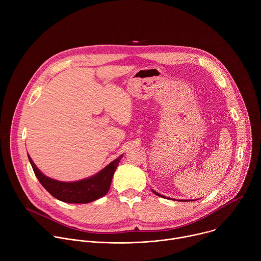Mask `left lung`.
<instances>
[{
  "label": "left lung",
  "mask_w": 261,
  "mask_h": 261,
  "mask_svg": "<svg viewBox=\"0 0 261 261\" xmlns=\"http://www.w3.org/2000/svg\"><path fill=\"white\" fill-rule=\"evenodd\" d=\"M153 192H154L156 195H158V196H160V197H163V198H164V196H162L161 194H159V193H157V192H155V191H153ZM184 201H187V200H184Z\"/></svg>",
  "instance_id": "left-lung-1"
}]
</instances>
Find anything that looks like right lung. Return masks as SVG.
Returning <instances> with one entry per match:
<instances>
[{
  "label": "right lung",
  "instance_id": "obj_1",
  "mask_svg": "<svg viewBox=\"0 0 261 261\" xmlns=\"http://www.w3.org/2000/svg\"><path fill=\"white\" fill-rule=\"evenodd\" d=\"M122 157L120 156L109 163L104 169L92 177L72 182L59 181L45 176L36 167L30 156L29 160L37 178L55 198L68 203H88L104 196L108 192L111 179Z\"/></svg>",
  "mask_w": 261,
  "mask_h": 261
}]
</instances>
